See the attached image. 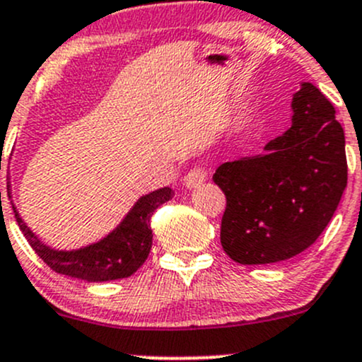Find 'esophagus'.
<instances>
[{
	"label": "esophagus",
	"mask_w": 362,
	"mask_h": 362,
	"mask_svg": "<svg viewBox=\"0 0 362 362\" xmlns=\"http://www.w3.org/2000/svg\"><path fill=\"white\" fill-rule=\"evenodd\" d=\"M206 180V170L202 166H196L184 177V184L187 189H194Z\"/></svg>",
	"instance_id": "1"
}]
</instances>
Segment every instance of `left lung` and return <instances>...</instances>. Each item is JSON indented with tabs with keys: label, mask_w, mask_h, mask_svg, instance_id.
<instances>
[{
	"label": "left lung",
	"mask_w": 362,
	"mask_h": 362,
	"mask_svg": "<svg viewBox=\"0 0 362 362\" xmlns=\"http://www.w3.org/2000/svg\"><path fill=\"white\" fill-rule=\"evenodd\" d=\"M292 110V127L263 154L213 175L226 197L221 245L240 264L278 263L315 244L347 187L345 136L332 103L304 82Z\"/></svg>",
	"instance_id": "left-lung-1"
}]
</instances>
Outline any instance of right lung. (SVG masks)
Masks as SVG:
<instances>
[{
	"instance_id": "obj_1",
	"label": "right lung",
	"mask_w": 362,
	"mask_h": 362,
	"mask_svg": "<svg viewBox=\"0 0 362 362\" xmlns=\"http://www.w3.org/2000/svg\"><path fill=\"white\" fill-rule=\"evenodd\" d=\"M172 197L173 192L170 187L146 194L123 218L122 223L105 239L87 247L75 249V251H57L42 244L30 232L29 226L23 223L15 206L13 213L30 247L53 272L86 281H110L134 275L148 259L151 245H153L151 216Z\"/></svg>"
}]
</instances>
